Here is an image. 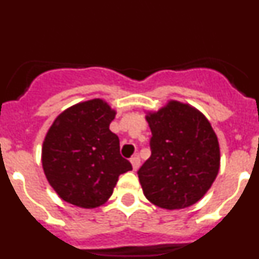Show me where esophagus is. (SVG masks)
<instances>
[{"mask_svg":"<svg viewBox=\"0 0 259 259\" xmlns=\"http://www.w3.org/2000/svg\"><path fill=\"white\" fill-rule=\"evenodd\" d=\"M131 163H132V167H134V170L136 171L137 168H139V166H140V158L137 157V155L132 157L131 158Z\"/></svg>","mask_w":259,"mask_h":259,"instance_id":"esophagus-1","label":"esophagus"}]
</instances>
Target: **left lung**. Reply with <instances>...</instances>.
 Segmentation results:
<instances>
[{
    "label": "left lung",
    "mask_w": 259,
    "mask_h": 259,
    "mask_svg": "<svg viewBox=\"0 0 259 259\" xmlns=\"http://www.w3.org/2000/svg\"><path fill=\"white\" fill-rule=\"evenodd\" d=\"M146 120L152 155L137 171L145 197L163 209L191 206L218 175L221 154L211 124L198 110L178 101Z\"/></svg>",
    "instance_id": "left-lung-1"
}]
</instances>
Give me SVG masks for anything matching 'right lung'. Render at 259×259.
<instances>
[{
  "mask_svg": "<svg viewBox=\"0 0 259 259\" xmlns=\"http://www.w3.org/2000/svg\"><path fill=\"white\" fill-rule=\"evenodd\" d=\"M115 111L96 98L65 110L42 144L47 179L62 200L75 206H101L120 174L132 170L120 155L119 137L110 131Z\"/></svg>",
  "mask_w": 259,
  "mask_h": 259,
  "instance_id": "1",
  "label": "right lung"
}]
</instances>
